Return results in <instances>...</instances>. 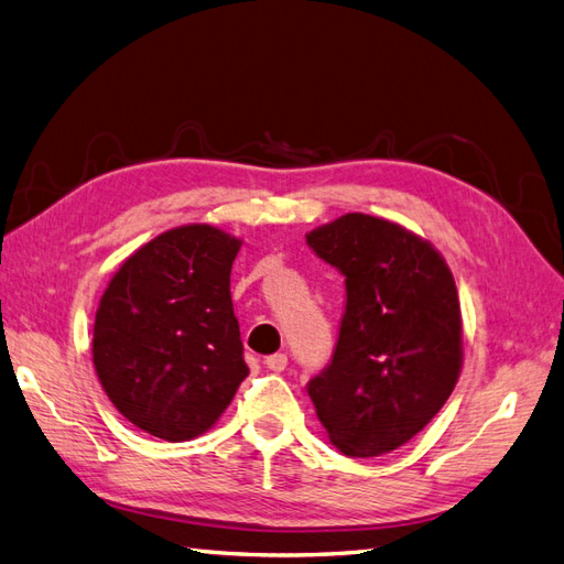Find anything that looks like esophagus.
<instances>
[{"label":"esophagus","instance_id":"1","mask_svg":"<svg viewBox=\"0 0 564 564\" xmlns=\"http://www.w3.org/2000/svg\"><path fill=\"white\" fill-rule=\"evenodd\" d=\"M265 367H268L270 371H274V373L284 371V369H286V355L278 352V355H270V357H265Z\"/></svg>","mask_w":564,"mask_h":564}]
</instances>
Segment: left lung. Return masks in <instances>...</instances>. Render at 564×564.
Wrapping results in <instances>:
<instances>
[{
    "mask_svg": "<svg viewBox=\"0 0 564 564\" xmlns=\"http://www.w3.org/2000/svg\"><path fill=\"white\" fill-rule=\"evenodd\" d=\"M345 278L330 365L308 381L316 415L345 456L410 442L452 395L463 365L454 274L420 236L352 212L306 234Z\"/></svg>",
    "mask_w": 564,
    "mask_h": 564,
    "instance_id": "1",
    "label": "left lung"
}]
</instances>
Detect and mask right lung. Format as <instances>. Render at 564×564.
<instances>
[{"label": "right lung", "mask_w": 564, "mask_h": 564, "mask_svg": "<svg viewBox=\"0 0 564 564\" xmlns=\"http://www.w3.org/2000/svg\"><path fill=\"white\" fill-rule=\"evenodd\" d=\"M241 241L209 224L156 236L122 262L94 323L110 403L166 442L207 432L248 377L231 304Z\"/></svg>", "instance_id": "obj_1"}]
</instances>
